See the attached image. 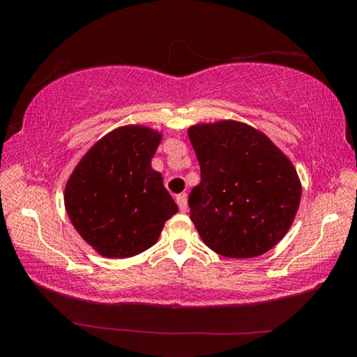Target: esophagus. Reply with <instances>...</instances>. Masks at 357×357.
Listing matches in <instances>:
<instances>
[{"instance_id":"34e87169","label":"esophagus","mask_w":357,"mask_h":357,"mask_svg":"<svg viewBox=\"0 0 357 357\" xmlns=\"http://www.w3.org/2000/svg\"><path fill=\"white\" fill-rule=\"evenodd\" d=\"M176 203H178V206H179V209L183 211H187V197H185V193H181V195H178L176 197Z\"/></svg>"}]
</instances>
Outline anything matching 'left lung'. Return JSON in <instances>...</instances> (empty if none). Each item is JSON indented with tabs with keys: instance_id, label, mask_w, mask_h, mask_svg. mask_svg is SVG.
I'll return each mask as SVG.
<instances>
[{
	"instance_id": "8db88e82",
	"label": "left lung",
	"mask_w": 357,
	"mask_h": 357,
	"mask_svg": "<svg viewBox=\"0 0 357 357\" xmlns=\"http://www.w3.org/2000/svg\"><path fill=\"white\" fill-rule=\"evenodd\" d=\"M202 181L189 195L190 220L211 250L263 255L298 213L301 183L291 162L261 132L236 121L189 129Z\"/></svg>"
}]
</instances>
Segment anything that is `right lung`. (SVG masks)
<instances>
[{
  "label": "right lung",
  "instance_id": "right-lung-1",
  "mask_svg": "<svg viewBox=\"0 0 357 357\" xmlns=\"http://www.w3.org/2000/svg\"><path fill=\"white\" fill-rule=\"evenodd\" d=\"M160 134L142 126L110 132L88 151L64 193L80 236L107 258H129L157 243L176 203L151 168Z\"/></svg>",
  "mask_w": 357,
  "mask_h": 357
}]
</instances>
